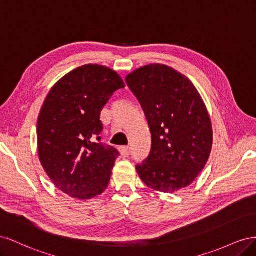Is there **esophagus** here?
Returning a JSON list of instances; mask_svg holds the SVG:
<instances>
[{
  "mask_svg": "<svg viewBox=\"0 0 256 256\" xmlns=\"http://www.w3.org/2000/svg\"><path fill=\"white\" fill-rule=\"evenodd\" d=\"M118 150L122 157H128L130 154V148L128 146H120L118 147Z\"/></svg>",
  "mask_w": 256,
  "mask_h": 256,
  "instance_id": "1",
  "label": "esophagus"
}]
</instances>
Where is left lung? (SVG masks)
I'll use <instances>...</instances> for the list:
<instances>
[{
  "label": "left lung",
  "instance_id": "8db88e82",
  "mask_svg": "<svg viewBox=\"0 0 256 256\" xmlns=\"http://www.w3.org/2000/svg\"><path fill=\"white\" fill-rule=\"evenodd\" d=\"M140 102L152 134L150 152L136 172L164 193L188 187L205 168L212 147L207 108L193 83L164 64H150L126 76Z\"/></svg>",
  "mask_w": 256,
  "mask_h": 256
}]
</instances>
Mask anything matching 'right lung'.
<instances>
[{
	"label": "right lung",
	"instance_id": "1",
	"mask_svg": "<svg viewBox=\"0 0 256 256\" xmlns=\"http://www.w3.org/2000/svg\"><path fill=\"white\" fill-rule=\"evenodd\" d=\"M125 88L109 67L88 64L60 79L46 97L37 122L38 157L58 189L78 200L106 189L120 152L104 145L100 112Z\"/></svg>",
	"mask_w": 256,
	"mask_h": 256
}]
</instances>
